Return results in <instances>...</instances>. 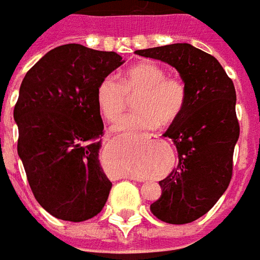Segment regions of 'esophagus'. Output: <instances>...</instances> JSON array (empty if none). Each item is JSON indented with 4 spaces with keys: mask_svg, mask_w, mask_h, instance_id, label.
Masks as SVG:
<instances>
[{
    "mask_svg": "<svg viewBox=\"0 0 260 260\" xmlns=\"http://www.w3.org/2000/svg\"><path fill=\"white\" fill-rule=\"evenodd\" d=\"M146 138H149V139H154V138H157V135H154V134H147V135H145Z\"/></svg>",
    "mask_w": 260,
    "mask_h": 260,
    "instance_id": "34e87169",
    "label": "esophagus"
}]
</instances>
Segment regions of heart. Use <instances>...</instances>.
<instances>
[{"label":"heart","mask_w":260,"mask_h":260,"mask_svg":"<svg viewBox=\"0 0 260 260\" xmlns=\"http://www.w3.org/2000/svg\"><path fill=\"white\" fill-rule=\"evenodd\" d=\"M136 98L138 110L126 114L113 126L120 132L154 129L159 122H172L182 114L187 102V88L182 78L167 76L157 63H139L120 76L105 77L96 89V103L107 121H115L129 105V96Z\"/></svg>","instance_id":"heart-1"}]
</instances>
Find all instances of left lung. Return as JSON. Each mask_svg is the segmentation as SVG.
<instances>
[{"instance_id":"8db88e82","label":"left lung","mask_w":260,"mask_h":260,"mask_svg":"<svg viewBox=\"0 0 260 260\" xmlns=\"http://www.w3.org/2000/svg\"><path fill=\"white\" fill-rule=\"evenodd\" d=\"M135 53L175 67L187 88L183 113L164 134L174 140L179 164L159 182L162 193L150 209L162 222H194L212 208L232 180L240 136L234 84L212 55L190 44Z\"/></svg>"}]
</instances>
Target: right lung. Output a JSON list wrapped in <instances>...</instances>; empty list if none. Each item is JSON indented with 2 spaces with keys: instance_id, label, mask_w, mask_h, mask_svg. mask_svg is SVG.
Here are the masks:
<instances>
[{
  "instance_id": "add662e5",
  "label": "right lung",
  "mask_w": 260,
  "mask_h": 260,
  "mask_svg": "<svg viewBox=\"0 0 260 260\" xmlns=\"http://www.w3.org/2000/svg\"><path fill=\"white\" fill-rule=\"evenodd\" d=\"M124 63L115 52L66 44L24 76L13 118L17 154L34 197L61 220L84 222L105 207L111 182L99 162V82Z\"/></svg>"
}]
</instances>
